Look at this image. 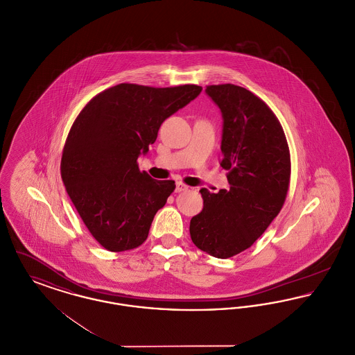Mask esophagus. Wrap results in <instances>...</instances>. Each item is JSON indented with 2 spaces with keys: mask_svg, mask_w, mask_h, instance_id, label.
<instances>
[{
  "mask_svg": "<svg viewBox=\"0 0 355 355\" xmlns=\"http://www.w3.org/2000/svg\"><path fill=\"white\" fill-rule=\"evenodd\" d=\"M185 190H187V186L185 184H182V182L175 184V193H181V191H185Z\"/></svg>",
  "mask_w": 355,
  "mask_h": 355,
  "instance_id": "34e87169",
  "label": "esophagus"
}]
</instances>
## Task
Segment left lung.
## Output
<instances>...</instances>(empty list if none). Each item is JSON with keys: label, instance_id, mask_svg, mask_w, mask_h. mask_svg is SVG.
I'll list each match as a JSON object with an SVG mask.
<instances>
[{"label": "left lung", "instance_id": "8db88e82", "mask_svg": "<svg viewBox=\"0 0 355 355\" xmlns=\"http://www.w3.org/2000/svg\"><path fill=\"white\" fill-rule=\"evenodd\" d=\"M206 93L222 112L220 166L230 187L200 190L202 211L189 230L198 249L225 259L249 249L279 214L291 162L282 125L266 102L233 84L209 85Z\"/></svg>", "mask_w": 355, "mask_h": 355}]
</instances>
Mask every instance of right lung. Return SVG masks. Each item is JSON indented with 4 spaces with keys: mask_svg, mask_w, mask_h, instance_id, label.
Instances as JSON below:
<instances>
[{
    "mask_svg": "<svg viewBox=\"0 0 355 355\" xmlns=\"http://www.w3.org/2000/svg\"><path fill=\"white\" fill-rule=\"evenodd\" d=\"M202 87L119 84L94 96L69 130L61 177L85 226L109 252L132 250L149 236L155 213L174 191L138 168L165 119Z\"/></svg>",
    "mask_w": 355,
    "mask_h": 355,
    "instance_id": "add662e5",
    "label": "right lung"
}]
</instances>
